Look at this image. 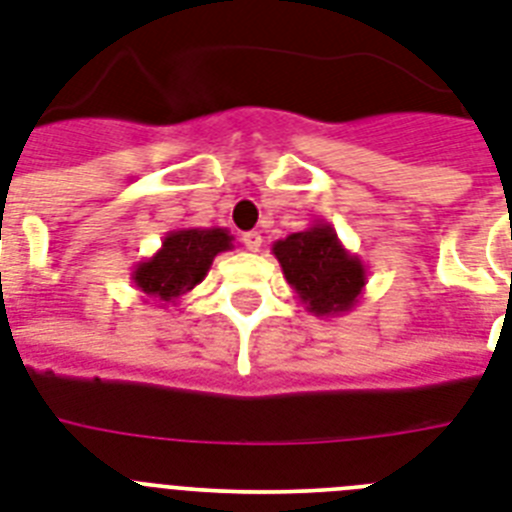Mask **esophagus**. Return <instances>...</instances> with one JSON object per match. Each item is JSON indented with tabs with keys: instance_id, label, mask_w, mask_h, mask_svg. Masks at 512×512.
<instances>
[{
	"instance_id": "obj_1",
	"label": "esophagus",
	"mask_w": 512,
	"mask_h": 512,
	"mask_svg": "<svg viewBox=\"0 0 512 512\" xmlns=\"http://www.w3.org/2000/svg\"><path fill=\"white\" fill-rule=\"evenodd\" d=\"M242 239H244V247H247L249 252H257V249L263 247V236L257 234V231H247Z\"/></svg>"
}]
</instances>
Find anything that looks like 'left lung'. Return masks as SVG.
<instances>
[{
	"instance_id": "left-lung-1",
	"label": "left lung",
	"mask_w": 512,
	"mask_h": 512,
	"mask_svg": "<svg viewBox=\"0 0 512 512\" xmlns=\"http://www.w3.org/2000/svg\"><path fill=\"white\" fill-rule=\"evenodd\" d=\"M273 255L307 313L318 318L347 315L363 299L368 270L339 242L331 223L315 220L305 231L278 239Z\"/></svg>"
}]
</instances>
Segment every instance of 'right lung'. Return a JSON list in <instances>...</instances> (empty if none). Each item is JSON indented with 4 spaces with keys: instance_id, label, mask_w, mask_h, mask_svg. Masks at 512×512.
<instances>
[{
    "instance_id": "1",
    "label": "right lung",
    "mask_w": 512,
    "mask_h": 512,
    "mask_svg": "<svg viewBox=\"0 0 512 512\" xmlns=\"http://www.w3.org/2000/svg\"><path fill=\"white\" fill-rule=\"evenodd\" d=\"M234 249L228 228H176L162 239L155 255L141 260L131 270V281L157 307L176 305L178 299L202 284L207 270L220 252Z\"/></svg>"
}]
</instances>
